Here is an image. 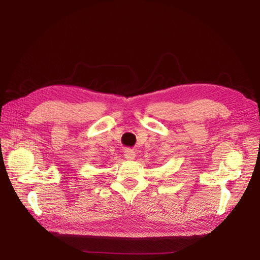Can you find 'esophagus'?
<instances>
[{
  "label": "esophagus",
  "instance_id": "obj_1",
  "mask_svg": "<svg viewBox=\"0 0 260 260\" xmlns=\"http://www.w3.org/2000/svg\"><path fill=\"white\" fill-rule=\"evenodd\" d=\"M124 156L126 159H134L136 156V152L133 150V148H125Z\"/></svg>",
  "mask_w": 260,
  "mask_h": 260
}]
</instances>
